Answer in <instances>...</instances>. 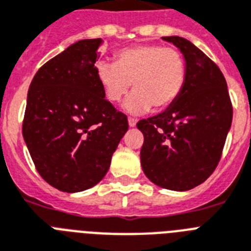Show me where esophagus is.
<instances>
[{
  "label": "esophagus",
  "mask_w": 251,
  "mask_h": 251,
  "mask_svg": "<svg viewBox=\"0 0 251 251\" xmlns=\"http://www.w3.org/2000/svg\"><path fill=\"white\" fill-rule=\"evenodd\" d=\"M136 123H137V120L133 119V118H129V119H128V126H129V127H135Z\"/></svg>",
  "instance_id": "esophagus-1"
}]
</instances>
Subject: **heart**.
<instances>
[{
    "instance_id": "obj_1",
    "label": "heart",
    "mask_w": 251,
    "mask_h": 251,
    "mask_svg": "<svg viewBox=\"0 0 251 251\" xmlns=\"http://www.w3.org/2000/svg\"><path fill=\"white\" fill-rule=\"evenodd\" d=\"M96 76L111 103L122 101L132 85L135 92L124 102L123 109L140 115L151 107L162 111L175 103L185 85L186 65L179 50L144 44L118 51L115 63L98 62Z\"/></svg>"
}]
</instances>
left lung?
I'll list each match as a JSON object with an SVG mask.
<instances>
[{
	"label": "left lung",
	"instance_id": "1",
	"mask_svg": "<svg viewBox=\"0 0 251 251\" xmlns=\"http://www.w3.org/2000/svg\"><path fill=\"white\" fill-rule=\"evenodd\" d=\"M162 40L185 59V85L163 113L137 123L144 135L140 158L150 181L185 192L205 181L219 163L233 110L223 74L203 51L179 36Z\"/></svg>",
	"mask_w": 251,
	"mask_h": 251
}]
</instances>
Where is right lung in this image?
Listing matches in <instances>:
<instances>
[{"label":"right lung","instance_id":"obj_1","mask_svg":"<svg viewBox=\"0 0 251 251\" xmlns=\"http://www.w3.org/2000/svg\"><path fill=\"white\" fill-rule=\"evenodd\" d=\"M103 40H80L36 72L27 96L23 137L36 170L66 193L89 189L109 171L128 131L96 76Z\"/></svg>","mask_w":251,"mask_h":251}]
</instances>
